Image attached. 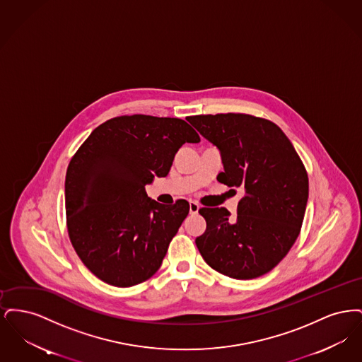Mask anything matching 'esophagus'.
Returning a JSON list of instances; mask_svg holds the SVG:
<instances>
[{
  "instance_id": "obj_1",
  "label": "esophagus",
  "mask_w": 362,
  "mask_h": 362,
  "mask_svg": "<svg viewBox=\"0 0 362 362\" xmlns=\"http://www.w3.org/2000/svg\"><path fill=\"white\" fill-rule=\"evenodd\" d=\"M198 210H199V205L197 202H194V201H189V213L191 214H197Z\"/></svg>"
}]
</instances>
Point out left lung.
I'll list each match as a JSON object with an SVG mask.
<instances>
[{
	"mask_svg": "<svg viewBox=\"0 0 362 362\" xmlns=\"http://www.w3.org/2000/svg\"><path fill=\"white\" fill-rule=\"evenodd\" d=\"M187 121L217 146L224 173L217 180L241 187L235 217L202 207L206 230L195 244L207 264L236 279L273 270L298 238L308 201V175L276 123L247 114L195 115Z\"/></svg>",
	"mask_w": 362,
	"mask_h": 362,
	"instance_id": "1",
	"label": "left lung"
}]
</instances>
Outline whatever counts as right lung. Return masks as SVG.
Listing matches in <instances>:
<instances>
[{"mask_svg":"<svg viewBox=\"0 0 362 362\" xmlns=\"http://www.w3.org/2000/svg\"><path fill=\"white\" fill-rule=\"evenodd\" d=\"M199 141L183 119L123 115L98 126L71 157L65 179L70 241L105 284L133 286L160 269L189 205H161L145 186L168 175L183 144Z\"/></svg>","mask_w":362,"mask_h":362,"instance_id":"right-lung-1","label":"right lung"}]
</instances>
